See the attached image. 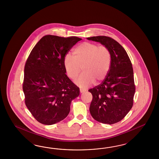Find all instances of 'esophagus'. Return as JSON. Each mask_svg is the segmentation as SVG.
Here are the masks:
<instances>
[{"label":"esophagus","mask_w":159,"mask_h":159,"mask_svg":"<svg viewBox=\"0 0 159 159\" xmlns=\"http://www.w3.org/2000/svg\"><path fill=\"white\" fill-rule=\"evenodd\" d=\"M86 91L85 89H82V88H80V93H84V92H85Z\"/></svg>","instance_id":"34e87169"}]
</instances>
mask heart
I'll use <instances>...</instances> for the list:
<instances>
[{
	"label": "heart",
	"mask_w": 159,
	"mask_h": 159,
	"mask_svg": "<svg viewBox=\"0 0 159 159\" xmlns=\"http://www.w3.org/2000/svg\"><path fill=\"white\" fill-rule=\"evenodd\" d=\"M73 57L69 54L65 56L63 65L67 77L75 80L81 71L83 73L77 78V86L86 88L96 81H102L110 71L111 53L105 46L84 42L77 45L73 51Z\"/></svg>",
	"instance_id": "1"
}]
</instances>
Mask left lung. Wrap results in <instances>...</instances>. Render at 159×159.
<instances>
[{"label":"left lung","instance_id":"obj_1","mask_svg":"<svg viewBox=\"0 0 159 159\" xmlns=\"http://www.w3.org/2000/svg\"><path fill=\"white\" fill-rule=\"evenodd\" d=\"M99 42L110 49L111 65L100 84L89 90L93 96L90 112L100 122L114 124L122 120L134 104L135 85L132 65L125 49L110 37L87 38Z\"/></svg>","mask_w":159,"mask_h":159}]
</instances>
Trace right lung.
<instances>
[{
	"label": "right lung",
	"mask_w": 159,
	"mask_h": 159,
	"mask_svg": "<svg viewBox=\"0 0 159 159\" xmlns=\"http://www.w3.org/2000/svg\"><path fill=\"white\" fill-rule=\"evenodd\" d=\"M81 39L46 35L29 55L24 66V100L39 123L52 125L65 119L79 95V88L65 74L63 59Z\"/></svg>",
	"instance_id": "right-lung-1"
}]
</instances>
